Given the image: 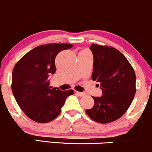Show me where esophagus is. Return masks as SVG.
Instances as JSON below:
<instances>
[{
	"label": "esophagus",
	"mask_w": 152,
	"mask_h": 152,
	"mask_svg": "<svg viewBox=\"0 0 152 152\" xmlns=\"http://www.w3.org/2000/svg\"><path fill=\"white\" fill-rule=\"evenodd\" d=\"M75 93L77 95H79V96H80V97H82V96H84V95H85L86 94H85V93H82V92H78V91H76L75 92Z\"/></svg>",
	"instance_id": "obj_1"
}]
</instances>
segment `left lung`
<instances>
[{
    "instance_id": "obj_1",
    "label": "left lung",
    "mask_w": 152,
    "mask_h": 152,
    "mask_svg": "<svg viewBox=\"0 0 152 152\" xmlns=\"http://www.w3.org/2000/svg\"><path fill=\"white\" fill-rule=\"evenodd\" d=\"M93 80L100 83L103 95L93 97L94 105L85 110L100 124H108L126 113L136 93V75L126 57L116 49L93 44Z\"/></svg>"
}]
</instances>
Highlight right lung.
<instances>
[{
    "label": "right lung",
    "mask_w": 152,
    "mask_h": 152,
    "mask_svg": "<svg viewBox=\"0 0 152 152\" xmlns=\"http://www.w3.org/2000/svg\"><path fill=\"white\" fill-rule=\"evenodd\" d=\"M69 44H48L29 51L16 63L12 72L11 88L17 103L26 115L38 123H48L60 113L72 90L51 89L49 76L54 74L56 56L70 49Z\"/></svg>",
    "instance_id": "add662e5"
}]
</instances>
